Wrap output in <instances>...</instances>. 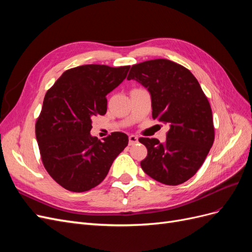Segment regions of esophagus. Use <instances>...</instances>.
I'll list each match as a JSON object with an SVG mask.
<instances>
[{"label": "esophagus", "mask_w": 252, "mask_h": 252, "mask_svg": "<svg viewBox=\"0 0 252 252\" xmlns=\"http://www.w3.org/2000/svg\"><path fill=\"white\" fill-rule=\"evenodd\" d=\"M138 136H135V135H133V134H131V135H129V145H134V144H136L138 143Z\"/></svg>", "instance_id": "34e87169"}]
</instances>
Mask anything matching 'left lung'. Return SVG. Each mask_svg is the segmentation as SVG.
<instances>
[{
  "label": "left lung",
  "mask_w": 252,
  "mask_h": 252,
  "mask_svg": "<svg viewBox=\"0 0 252 252\" xmlns=\"http://www.w3.org/2000/svg\"><path fill=\"white\" fill-rule=\"evenodd\" d=\"M135 80L151 95L152 118L169 125L166 141L140 138L147 148L144 172L165 185H179L196 173L215 141L210 104L194 75L166 59L132 65Z\"/></svg>",
  "instance_id": "obj_1"
}]
</instances>
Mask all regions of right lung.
<instances>
[{
	"mask_svg": "<svg viewBox=\"0 0 252 252\" xmlns=\"http://www.w3.org/2000/svg\"><path fill=\"white\" fill-rule=\"evenodd\" d=\"M130 66L89 64L68 69L45 94L35 123L43 165L59 185L88 191L106 178L128 145L123 132L103 142L90 134L91 120L107 111V95L126 78Z\"/></svg>",
	"mask_w": 252,
	"mask_h": 252,
	"instance_id": "right-lung-1",
	"label": "right lung"
}]
</instances>
